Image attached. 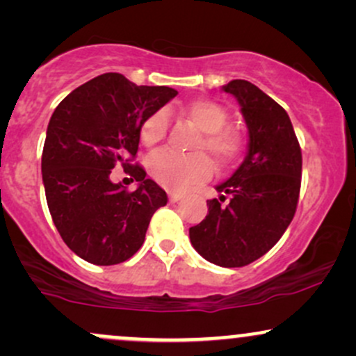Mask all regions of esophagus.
<instances>
[{"mask_svg":"<svg viewBox=\"0 0 356 356\" xmlns=\"http://www.w3.org/2000/svg\"><path fill=\"white\" fill-rule=\"evenodd\" d=\"M182 199V194H179V192H169V201L170 202H177Z\"/></svg>","mask_w":356,"mask_h":356,"instance_id":"obj_1","label":"esophagus"}]
</instances>
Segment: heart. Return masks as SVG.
<instances>
[{"instance_id": "1", "label": "heart", "mask_w": 356, "mask_h": 356, "mask_svg": "<svg viewBox=\"0 0 356 356\" xmlns=\"http://www.w3.org/2000/svg\"><path fill=\"white\" fill-rule=\"evenodd\" d=\"M189 120L202 132L197 149H206L220 164L239 157L243 138L232 130H226L227 112L212 100H195L186 108ZM169 117L165 110H157L145 118L140 127V140L145 147L157 145L165 137ZM150 174L169 191H186L194 184L204 182L212 175V164L206 154H175L162 150L150 159Z\"/></svg>"}]
</instances>
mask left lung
<instances>
[{"label": "left lung", "mask_w": 356, "mask_h": 356, "mask_svg": "<svg viewBox=\"0 0 356 356\" xmlns=\"http://www.w3.org/2000/svg\"><path fill=\"white\" fill-rule=\"evenodd\" d=\"M222 90L238 100L248 127V152L227 181L216 186L206 219L189 229L192 246L212 264L241 268L280 241L296 212L301 149L286 110L246 80Z\"/></svg>", "instance_id": "1"}]
</instances>
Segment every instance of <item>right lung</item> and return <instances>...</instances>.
Masks as SVG:
<instances>
[{"label": "right lung", "instance_id": "1", "mask_svg": "<svg viewBox=\"0 0 356 356\" xmlns=\"http://www.w3.org/2000/svg\"><path fill=\"white\" fill-rule=\"evenodd\" d=\"M175 95L174 88L137 87L120 73H104L73 90L53 112L42 155L44 194L61 239L81 259L112 266L144 244L167 194L129 161L145 118ZM117 161L139 182L134 193L109 181Z\"/></svg>", "mask_w": 356, "mask_h": 356}]
</instances>
